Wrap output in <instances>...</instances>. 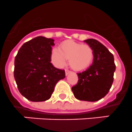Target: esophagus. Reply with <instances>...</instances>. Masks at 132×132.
Here are the masks:
<instances>
[{
  "label": "esophagus",
  "mask_w": 132,
  "mask_h": 132,
  "mask_svg": "<svg viewBox=\"0 0 132 132\" xmlns=\"http://www.w3.org/2000/svg\"><path fill=\"white\" fill-rule=\"evenodd\" d=\"M70 72H71V71L69 70H67V69H66V70H65V73H66V76H67L69 73H70Z\"/></svg>",
  "instance_id": "1"
}]
</instances>
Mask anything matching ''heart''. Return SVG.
<instances>
[{"label": "heart", "instance_id": "1", "mask_svg": "<svg viewBox=\"0 0 132 132\" xmlns=\"http://www.w3.org/2000/svg\"><path fill=\"white\" fill-rule=\"evenodd\" d=\"M52 60L58 66H63L69 59V64L76 70H83L92 64L94 53L88 45L81 44L73 41H68L62 43L60 49L53 48Z\"/></svg>", "mask_w": 132, "mask_h": 132}]
</instances>
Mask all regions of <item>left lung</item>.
Returning <instances> with one entry per match:
<instances>
[{
	"mask_svg": "<svg viewBox=\"0 0 132 132\" xmlns=\"http://www.w3.org/2000/svg\"><path fill=\"white\" fill-rule=\"evenodd\" d=\"M84 41L93 50V62L86 70L77 73L78 84L72 90L78 100L94 102L103 98L111 88L116 65L113 54L103 44L93 39Z\"/></svg>",
	"mask_w": 132,
	"mask_h": 132,
	"instance_id": "1",
	"label": "left lung"
}]
</instances>
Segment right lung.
<instances>
[{
  "instance_id": "obj_1",
  "label": "right lung",
  "mask_w": 132,
  "mask_h": 132,
  "mask_svg": "<svg viewBox=\"0 0 132 132\" xmlns=\"http://www.w3.org/2000/svg\"><path fill=\"white\" fill-rule=\"evenodd\" d=\"M53 45L51 38L37 37L25 43L15 57L14 76L18 89L31 101L49 99L56 83L65 78L64 70L51 62Z\"/></svg>"
}]
</instances>
